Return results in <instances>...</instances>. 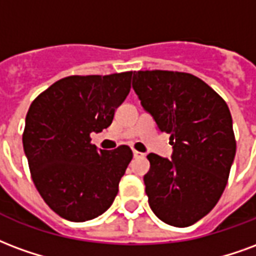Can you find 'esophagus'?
<instances>
[{
	"label": "esophagus",
	"mask_w": 256,
	"mask_h": 256,
	"mask_svg": "<svg viewBox=\"0 0 256 256\" xmlns=\"http://www.w3.org/2000/svg\"><path fill=\"white\" fill-rule=\"evenodd\" d=\"M139 156H143V152H140V151L134 150V158H139Z\"/></svg>",
	"instance_id": "obj_1"
}]
</instances>
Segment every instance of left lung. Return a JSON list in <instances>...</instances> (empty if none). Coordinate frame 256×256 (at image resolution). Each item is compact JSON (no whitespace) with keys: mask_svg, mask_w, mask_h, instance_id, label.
I'll list each match as a JSON object with an SVG mask.
<instances>
[{"mask_svg":"<svg viewBox=\"0 0 256 256\" xmlns=\"http://www.w3.org/2000/svg\"><path fill=\"white\" fill-rule=\"evenodd\" d=\"M132 87L161 132L172 160L148 154V204L172 226L186 228L212 212L226 187L236 154L226 102L202 79L177 70H138Z\"/></svg>","mask_w":256,"mask_h":256,"instance_id":"1","label":"left lung"}]
</instances>
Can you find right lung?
I'll use <instances>...</instances> for the list:
<instances>
[{
  "instance_id": "add662e5",
  "label": "right lung",
  "mask_w": 256,
  "mask_h": 256,
  "mask_svg": "<svg viewBox=\"0 0 256 256\" xmlns=\"http://www.w3.org/2000/svg\"><path fill=\"white\" fill-rule=\"evenodd\" d=\"M132 74L60 79L27 112L23 147L32 182L44 203L68 221L104 214L118 192L132 150L126 144L96 150L90 135L112 124L130 94Z\"/></svg>"
}]
</instances>
